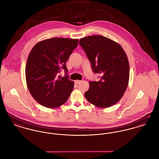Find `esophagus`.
<instances>
[{
    "label": "esophagus",
    "mask_w": 159,
    "mask_h": 159,
    "mask_svg": "<svg viewBox=\"0 0 159 159\" xmlns=\"http://www.w3.org/2000/svg\"><path fill=\"white\" fill-rule=\"evenodd\" d=\"M80 80H75V81H74V82H75V84H80Z\"/></svg>",
    "instance_id": "obj_1"
}]
</instances>
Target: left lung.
<instances>
[{
	"label": "left lung",
	"mask_w": 159,
	"mask_h": 159,
	"mask_svg": "<svg viewBox=\"0 0 159 159\" xmlns=\"http://www.w3.org/2000/svg\"><path fill=\"white\" fill-rule=\"evenodd\" d=\"M93 71L101 74L100 80L89 82L85 93L87 100L100 108H108L124 95L129 78L128 59L122 47L108 37L94 35L80 39Z\"/></svg>",
	"instance_id": "obj_1"
}]
</instances>
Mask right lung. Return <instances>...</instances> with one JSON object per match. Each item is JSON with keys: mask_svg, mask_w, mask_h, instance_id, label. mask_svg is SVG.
Masks as SVG:
<instances>
[{"mask_svg": "<svg viewBox=\"0 0 159 159\" xmlns=\"http://www.w3.org/2000/svg\"><path fill=\"white\" fill-rule=\"evenodd\" d=\"M79 39L54 37L42 40L30 51L25 68L30 93L43 107L54 108L64 104L73 90L65 63L78 45ZM63 69L66 75L57 76Z\"/></svg>", "mask_w": 159, "mask_h": 159, "instance_id": "obj_1", "label": "right lung"}]
</instances>
